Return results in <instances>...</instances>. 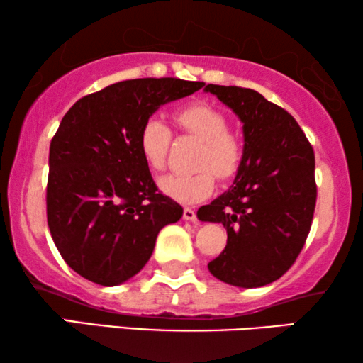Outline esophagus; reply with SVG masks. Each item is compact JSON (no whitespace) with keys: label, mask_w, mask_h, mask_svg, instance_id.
<instances>
[{"label":"esophagus","mask_w":363,"mask_h":363,"mask_svg":"<svg viewBox=\"0 0 363 363\" xmlns=\"http://www.w3.org/2000/svg\"><path fill=\"white\" fill-rule=\"evenodd\" d=\"M183 220H186V221H195V220H196V213H195V210H191V208H185V210H183Z\"/></svg>","instance_id":"1"}]
</instances>
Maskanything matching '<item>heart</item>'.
Masks as SVG:
<instances>
[{"label":"heart","mask_w":363,"mask_h":363,"mask_svg":"<svg viewBox=\"0 0 363 363\" xmlns=\"http://www.w3.org/2000/svg\"><path fill=\"white\" fill-rule=\"evenodd\" d=\"M183 132L190 133L201 147L193 173H170L158 180V186L172 200L183 205L205 201L215 191L216 180H231L242 162V143L230 132V121L220 108L208 102H193L175 113ZM172 130L158 118H148L138 133V148L147 167L160 172L165 167Z\"/></svg>","instance_id":"obj_1"}]
</instances>
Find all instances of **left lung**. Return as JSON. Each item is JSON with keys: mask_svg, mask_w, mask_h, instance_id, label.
<instances>
[{"mask_svg": "<svg viewBox=\"0 0 363 363\" xmlns=\"http://www.w3.org/2000/svg\"><path fill=\"white\" fill-rule=\"evenodd\" d=\"M242 122V162L233 186L198 210L221 223L228 241L208 269L238 287L279 279L299 256L315 210V157L299 123L252 89L208 84Z\"/></svg>", "mask_w": 363, "mask_h": 363, "instance_id": "1", "label": "left lung"}]
</instances>
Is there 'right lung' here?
<instances>
[{"label":"right lung","instance_id":"obj_1","mask_svg":"<svg viewBox=\"0 0 363 363\" xmlns=\"http://www.w3.org/2000/svg\"><path fill=\"white\" fill-rule=\"evenodd\" d=\"M175 77L132 79L79 99L49 148L48 225L67 266L117 286L150 259L158 231L183 208L162 195L138 148L145 121L163 104L200 91Z\"/></svg>","mask_w":363,"mask_h":363}]
</instances>
